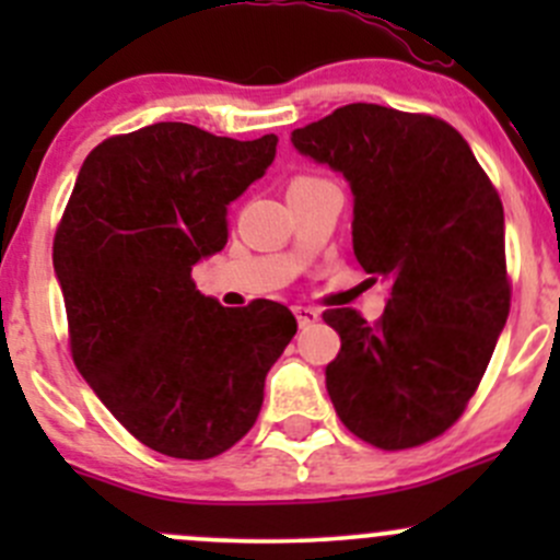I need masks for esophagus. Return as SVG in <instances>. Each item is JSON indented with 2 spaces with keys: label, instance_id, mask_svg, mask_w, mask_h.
<instances>
[{
  "label": "esophagus",
  "instance_id": "1",
  "mask_svg": "<svg viewBox=\"0 0 560 560\" xmlns=\"http://www.w3.org/2000/svg\"><path fill=\"white\" fill-rule=\"evenodd\" d=\"M295 316H298V325L301 327H308V325H314V322H319V312L312 306H295Z\"/></svg>",
  "mask_w": 560,
  "mask_h": 560
}]
</instances>
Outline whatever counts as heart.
Listing matches in <instances>:
<instances>
[{
	"mask_svg": "<svg viewBox=\"0 0 560 560\" xmlns=\"http://www.w3.org/2000/svg\"><path fill=\"white\" fill-rule=\"evenodd\" d=\"M306 178H312V175H298V178H292V180H306Z\"/></svg>",
	"mask_w": 560,
	"mask_h": 560,
	"instance_id": "obj_1",
	"label": "heart"
}]
</instances>
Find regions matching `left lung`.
<instances>
[{
    "label": "left lung",
    "mask_w": 560,
    "mask_h": 560,
    "mask_svg": "<svg viewBox=\"0 0 560 560\" xmlns=\"http://www.w3.org/2000/svg\"><path fill=\"white\" fill-rule=\"evenodd\" d=\"M292 143L349 180L354 257L389 287L374 325L354 308L322 314L341 336L325 369L336 415L380 450L420 447L460 420L510 316L499 191L428 113L352 103Z\"/></svg>",
    "instance_id": "1"
}]
</instances>
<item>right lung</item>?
I'll list each match as a JSON object with an SVG mask.
<instances>
[{"mask_svg":"<svg viewBox=\"0 0 560 560\" xmlns=\"http://www.w3.org/2000/svg\"><path fill=\"white\" fill-rule=\"evenodd\" d=\"M276 143L180 121L113 135L86 156L56 228L72 363L162 455L208 460L241 442L298 332L281 303L224 308L191 279L228 244V206L268 171Z\"/></svg>","mask_w":560,"mask_h":560,"instance_id":"right-lung-1","label":"right lung"}]
</instances>
